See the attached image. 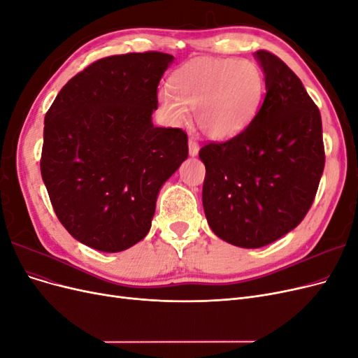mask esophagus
Segmentation results:
<instances>
[{
    "label": "esophagus",
    "instance_id": "34e87169",
    "mask_svg": "<svg viewBox=\"0 0 358 358\" xmlns=\"http://www.w3.org/2000/svg\"><path fill=\"white\" fill-rule=\"evenodd\" d=\"M188 149H189V155L191 157H196L200 150V146L197 143V140L194 137H189V142H188Z\"/></svg>",
    "mask_w": 358,
    "mask_h": 358
}]
</instances>
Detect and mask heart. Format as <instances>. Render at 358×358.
Returning a JSON list of instances; mask_svg holds the SVG:
<instances>
[{
	"instance_id": "1",
	"label": "heart",
	"mask_w": 358,
	"mask_h": 358,
	"mask_svg": "<svg viewBox=\"0 0 358 358\" xmlns=\"http://www.w3.org/2000/svg\"><path fill=\"white\" fill-rule=\"evenodd\" d=\"M170 90L158 100L170 121L187 119L194 110L197 127L213 140H229L251 125L264 94V76L255 62L230 58H194L170 78Z\"/></svg>"
}]
</instances>
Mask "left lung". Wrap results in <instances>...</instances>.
<instances>
[{
	"label": "left lung",
	"mask_w": 358,
	"mask_h": 358,
	"mask_svg": "<svg viewBox=\"0 0 358 358\" xmlns=\"http://www.w3.org/2000/svg\"><path fill=\"white\" fill-rule=\"evenodd\" d=\"M266 96L243 133L199 152L206 166L203 209L212 231L241 248H262L294 230L315 199L324 170L321 115L305 86L273 53H254Z\"/></svg>",
	"instance_id": "left-lung-1"
}]
</instances>
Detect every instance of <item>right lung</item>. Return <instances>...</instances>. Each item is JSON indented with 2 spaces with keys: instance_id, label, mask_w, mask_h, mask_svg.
I'll return each mask as SVG.
<instances>
[{
  "instance_id": "1",
  "label": "right lung",
  "mask_w": 358,
  "mask_h": 358,
  "mask_svg": "<svg viewBox=\"0 0 358 358\" xmlns=\"http://www.w3.org/2000/svg\"><path fill=\"white\" fill-rule=\"evenodd\" d=\"M173 59L145 52L95 61L46 113L43 182L61 224L96 251L121 252L143 239L161 187L188 158L185 131L152 124Z\"/></svg>"
}]
</instances>
